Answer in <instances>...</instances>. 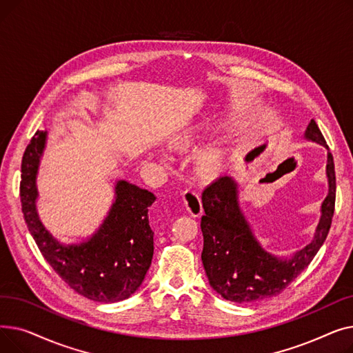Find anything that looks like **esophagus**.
<instances>
[{"instance_id": "esophagus-1", "label": "esophagus", "mask_w": 353, "mask_h": 353, "mask_svg": "<svg viewBox=\"0 0 353 353\" xmlns=\"http://www.w3.org/2000/svg\"><path fill=\"white\" fill-rule=\"evenodd\" d=\"M183 205L192 216H200L203 213L200 196L193 190H186L183 193Z\"/></svg>"}]
</instances>
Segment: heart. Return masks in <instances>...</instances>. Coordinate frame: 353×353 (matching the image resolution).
Segmentation results:
<instances>
[{"instance_id": "1", "label": "heart", "mask_w": 353, "mask_h": 353, "mask_svg": "<svg viewBox=\"0 0 353 353\" xmlns=\"http://www.w3.org/2000/svg\"><path fill=\"white\" fill-rule=\"evenodd\" d=\"M208 127V121H203L197 125L186 127L181 128L180 132H177L170 143L174 148H179V150H190V148L194 147L196 141L200 139V134L203 133V130ZM229 153V143L225 139H219L206 147H203L201 150L196 154V172L199 176L203 179H214L220 174V172L223 170L226 159Z\"/></svg>"}]
</instances>
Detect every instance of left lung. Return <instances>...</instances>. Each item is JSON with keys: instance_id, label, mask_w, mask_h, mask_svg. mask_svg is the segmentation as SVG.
I'll list each match as a JSON object with an SVG mask.
<instances>
[{"instance_id": "obj_1", "label": "left lung", "mask_w": 353, "mask_h": 353, "mask_svg": "<svg viewBox=\"0 0 353 353\" xmlns=\"http://www.w3.org/2000/svg\"><path fill=\"white\" fill-rule=\"evenodd\" d=\"M303 137L327 148L329 192L312 242L292 256H274L257 242L240 209L239 186L233 177H219L201 194L205 209L200 223L205 239L201 262L210 286L226 301L252 303L279 294L307 268L326 240L335 212V164L316 121L310 120Z\"/></svg>"}]
</instances>
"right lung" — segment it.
Wrapping results in <instances>:
<instances>
[{
	"instance_id": "1",
	"label": "right lung",
	"mask_w": 353,
	"mask_h": 353,
	"mask_svg": "<svg viewBox=\"0 0 353 353\" xmlns=\"http://www.w3.org/2000/svg\"><path fill=\"white\" fill-rule=\"evenodd\" d=\"M47 132H37L21 163L20 197L27 228L50 266L84 298L114 303L130 298L143 283L153 259L154 232L148 208L156 196L125 180H117L114 200L100 228L80 243H61L37 213V174Z\"/></svg>"
}]
</instances>
